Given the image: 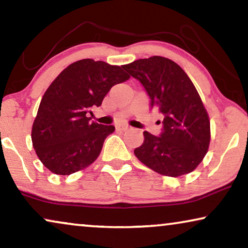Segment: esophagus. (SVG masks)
<instances>
[{
	"label": "esophagus",
	"mask_w": 248,
	"mask_h": 248,
	"mask_svg": "<svg viewBox=\"0 0 248 248\" xmlns=\"http://www.w3.org/2000/svg\"><path fill=\"white\" fill-rule=\"evenodd\" d=\"M117 129H119V130H123V131H125V130H129L130 129V127L127 124H119L117 125Z\"/></svg>",
	"instance_id": "esophagus-1"
}]
</instances>
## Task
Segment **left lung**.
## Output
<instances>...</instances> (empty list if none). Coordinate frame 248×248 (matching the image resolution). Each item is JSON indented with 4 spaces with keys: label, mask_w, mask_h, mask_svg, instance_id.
<instances>
[{
    "label": "left lung",
    "mask_w": 248,
    "mask_h": 248,
    "mask_svg": "<svg viewBox=\"0 0 248 248\" xmlns=\"http://www.w3.org/2000/svg\"><path fill=\"white\" fill-rule=\"evenodd\" d=\"M123 67L141 83L151 107L158 108L164 116L159 136L144 131V142L134 152L136 157L162 175L191 173L210 144V120L192 81L176 62L160 56Z\"/></svg>",
    "instance_id": "1"
}]
</instances>
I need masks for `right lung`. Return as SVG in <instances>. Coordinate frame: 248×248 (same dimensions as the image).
<instances>
[{
    "mask_svg": "<svg viewBox=\"0 0 248 248\" xmlns=\"http://www.w3.org/2000/svg\"><path fill=\"white\" fill-rule=\"evenodd\" d=\"M123 66L82 59L67 66L49 85L33 121L36 154L50 172L69 175L91 165L112 124L91 121V108L100 107L113 85L130 78Z\"/></svg>",
    "mask_w": 248,
    "mask_h": 248,
    "instance_id": "1",
    "label": "right lung"
}]
</instances>
